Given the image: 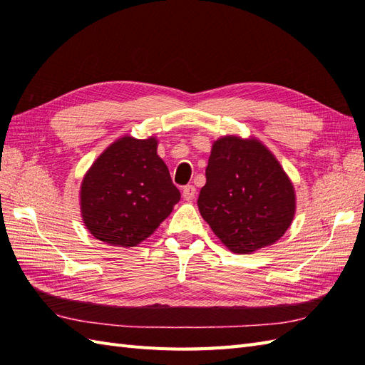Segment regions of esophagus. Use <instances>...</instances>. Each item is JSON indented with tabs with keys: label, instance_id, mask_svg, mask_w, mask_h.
<instances>
[{
	"label": "esophagus",
	"instance_id": "1",
	"mask_svg": "<svg viewBox=\"0 0 365 365\" xmlns=\"http://www.w3.org/2000/svg\"><path fill=\"white\" fill-rule=\"evenodd\" d=\"M195 193H196L195 185H185L184 189H182V197H184V200H187V201L193 200V197H195Z\"/></svg>",
	"mask_w": 365,
	"mask_h": 365
}]
</instances>
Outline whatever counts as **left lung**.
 <instances>
[{"mask_svg":"<svg viewBox=\"0 0 365 365\" xmlns=\"http://www.w3.org/2000/svg\"><path fill=\"white\" fill-rule=\"evenodd\" d=\"M197 208L220 242L251 254L272 245L295 215L291 180L256 138L225 135L213 143Z\"/></svg>","mask_w":365,"mask_h":365,"instance_id":"8db88e82","label":"left lung"}]
</instances>
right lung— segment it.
<instances>
[{
  "label": "right lung",
  "mask_w": 365,
  "mask_h": 365,
  "mask_svg": "<svg viewBox=\"0 0 365 365\" xmlns=\"http://www.w3.org/2000/svg\"><path fill=\"white\" fill-rule=\"evenodd\" d=\"M157 146L155 137L125 135L109 145L85 173L81 213L96 239L114 247H137L181 200Z\"/></svg>",
  "instance_id": "obj_1"
}]
</instances>
